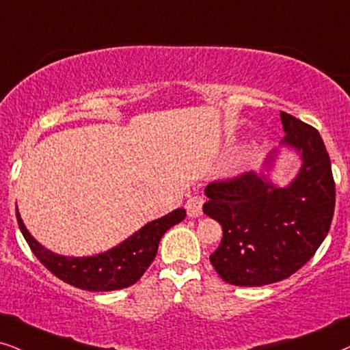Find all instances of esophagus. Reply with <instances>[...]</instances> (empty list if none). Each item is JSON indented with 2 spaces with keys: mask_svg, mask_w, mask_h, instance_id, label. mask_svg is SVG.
Masks as SVG:
<instances>
[{
  "mask_svg": "<svg viewBox=\"0 0 350 350\" xmlns=\"http://www.w3.org/2000/svg\"><path fill=\"white\" fill-rule=\"evenodd\" d=\"M202 204H204L202 198H199V196L189 198L188 202H186V212H188V215L193 217V219L201 217L202 215Z\"/></svg>",
  "mask_w": 350,
  "mask_h": 350,
  "instance_id": "esophagus-1",
  "label": "esophagus"
}]
</instances>
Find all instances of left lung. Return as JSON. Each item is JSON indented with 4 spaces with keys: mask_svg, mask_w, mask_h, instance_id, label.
<instances>
[{
    "mask_svg": "<svg viewBox=\"0 0 350 350\" xmlns=\"http://www.w3.org/2000/svg\"><path fill=\"white\" fill-rule=\"evenodd\" d=\"M284 138L258 172L206 188L204 214L219 221L224 238L211 264L226 283L264 286L306 265L329 231L334 180L325 143L314 126L281 112ZM283 148L298 156L291 182L273 178Z\"/></svg>",
    "mask_w": 350,
    "mask_h": 350,
    "instance_id": "obj_1",
    "label": "left lung"
}]
</instances>
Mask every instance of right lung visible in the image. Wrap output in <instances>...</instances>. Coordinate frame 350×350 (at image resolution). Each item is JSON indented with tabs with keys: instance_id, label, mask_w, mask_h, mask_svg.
Instances as JSON below:
<instances>
[{
	"instance_id": "1",
	"label": "right lung",
	"mask_w": 350,
	"mask_h": 350,
	"mask_svg": "<svg viewBox=\"0 0 350 350\" xmlns=\"http://www.w3.org/2000/svg\"><path fill=\"white\" fill-rule=\"evenodd\" d=\"M16 215L31 252L59 280L85 291H116L129 288L142 278L156 257L161 238L185 219L186 211L183 207L175 208L161 219L148 221L117 246L85 257L61 256L49 251L30 234L17 207Z\"/></svg>"
}]
</instances>
